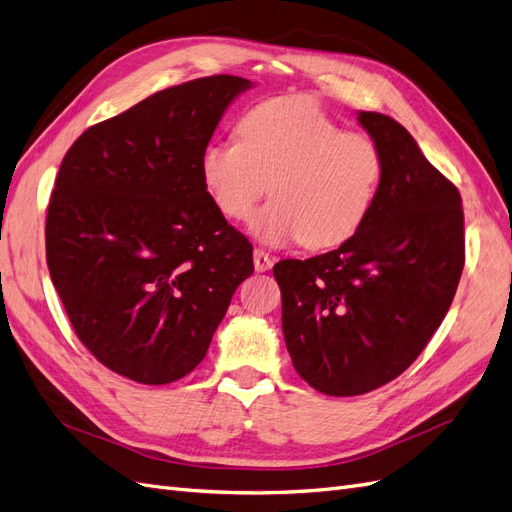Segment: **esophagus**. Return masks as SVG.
Here are the masks:
<instances>
[{
    "label": "esophagus",
    "mask_w": 512,
    "mask_h": 512,
    "mask_svg": "<svg viewBox=\"0 0 512 512\" xmlns=\"http://www.w3.org/2000/svg\"><path fill=\"white\" fill-rule=\"evenodd\" d=\"M271 267H273V258H271L267 252L254 250V269H256L258 273H262V271H269Z\"/></svg>",
    "instance_id": "obj_1"
}]
</instances>
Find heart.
<instances>
[{"label":"heart","instance_id":"heart-1","mask_svg":"<svg viewBox=\"0 0 512 512\" xmlns=\"http://www.w3.org/2000/svg\"><path fill=\"white\" fill-rule=\"evenodd\" d=\"M239 140L202 148L200 178L215 209L245 219L267 245L299 241L321 250L351 239L375 204L383 159L366 133L342 131L310 96H273L237 122Z\"/></svg>","mask_w":512,"mask_h":512}]
</instances>
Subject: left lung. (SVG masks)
<instances>
[{
    "label": "left lung",
    "mask_w": 512,
    "mask_h": 512,
    "mask_svg": "<svg viewBox=\"0 0 512 512\" xmlns=\"http://www.w3.org/2000/svg\"><path fill=\"white\" fill-rule=\"evenodd\" d=\"M383 174L375 204L338 250L273 267L286 349L303 381L357 396L396 379L444 321L465 265L459 189L394 118L359 112Z\"/></svg>",
    "instance_id": "left-lung-1"
}]
</instances>
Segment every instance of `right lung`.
<instances>
[{
    "mask_svg": "<svg viewBox=\"0 0 512 512\" xmlns=\"http://www.w3.org/2000/svg\"><path fill=\"white\" fill-rule=\"evenodd\" d=\"M247 88L213 75L155 92L81 133L62 159L45 224L51 282L77 338L122 377L189 375L254 273L252 243L200 178L202 148Z\"/></svg>",
    "mask_w": 512,
    "mask_h": 512,
    "instance_id": "obj_1",
    "label": "right lung"
}]
</instances>
